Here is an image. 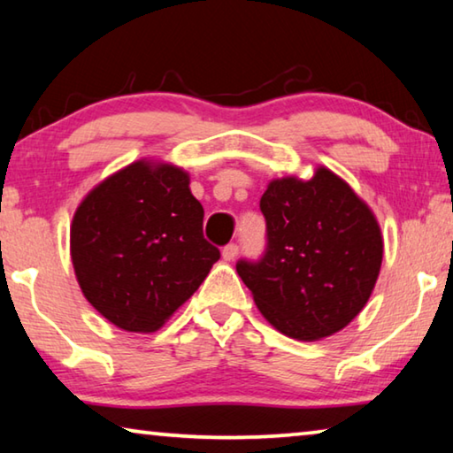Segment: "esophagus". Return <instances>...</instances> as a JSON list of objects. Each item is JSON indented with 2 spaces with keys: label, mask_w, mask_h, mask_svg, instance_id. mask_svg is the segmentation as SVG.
Instances as JSON below:
<instances>
[{
  "label": "esophagus",
  "mask_w": 453,
  "mask_h": 453,
  "mask_svg": "<svg viewBox=\"0 0 453 453\" xmlns=\"http://www.w3.org/2000/svg\"><path fill=\"white\" fill-rule=\"evenodd\" d=\"M236 255H239V245H234V242H231V245H226L225 249H222V259L225 261H233Z\"/></svg>",
  "instance_id": "obj_1"
}]
</instances>
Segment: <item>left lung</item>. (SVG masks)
Masks as SVG:
<instances>
[{"instance_id": "left-lung-1", "label": "left lung", "mask_w": 453, "mask_h": 453, "mask_svg": "<svg viewBox=\"0 0 453 453\" xmlns=\"http://www.w3.org/2000/svg\"><path fill=\"white\" fill-rule=\"evenodd\" d=\"M267 250L236 273L275 330L302 342L340 332L371 297L382 263L374 212L326 165L314 176L275 178L261 196Z\"/></svg>"}]
</instances>
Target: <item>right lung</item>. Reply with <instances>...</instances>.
Listing matches in <instances>:
<instances>
[{
	"mask_svg": "<svg viewBox=\"0 0 453 453\" xmlns=\"http://www.w3.org/2000/svg\"><path fill=\"white\" fill-rule=\"evenodd\" d=\"M203 219L180 165L143 157L111 173L73 217L71 259L82 296L117 328L159 330L220 259Z\"/></svg>",
	"mask_w": 453,
	"mask_h": 453,
	"instance_id": "obj_1",
	"label": "right lung"
}]
</instances>
